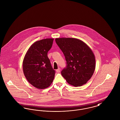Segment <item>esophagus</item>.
<instances>
[{
	"label": "esophagus",
	"instance_id": "1",
	"mask_svg": "<svg viewBox=\"0 0 120 120\" xmlns=\"http://www.w3.org/2000/svg\"><path fill=\"white\" fill-rule=\"evenodd\" d=\"M56 71L57 72V73L60 72V69L59 68H58L56 70Z\"/></svg>",
	"mask_w": 120,
	"mask_h": 120
}]
</instances>
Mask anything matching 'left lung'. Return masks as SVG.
Returning <instances> with one entry per match:
<instances>
[{
  "instance_id": "left-lung-1",
  "label": "left lung",
  "mask_w": 120,
  "mask_h": 120,
  "mask_svg": "<svg viewBox=\"0 0 120 120\" xmlns=\"http://www.w3.org/2000/svg\"><path fill=\"white\" fill-rule=\"evenodd\" d=\"M55 41L67 61L66 67L61 71L62 76L75 87L86 84L95 68V58L91 49L77 39L56 38Z\"/></svg>"
}]
</instances>
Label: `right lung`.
I'll return each mask as SVG.
<instances>
[{
	"mask_svg": "<svg viewBox=\"0 0 120 120\" xmlns=\"http://www.w3.org/2000/svg\"><path fill=\"white\" fill-rule=\"evenodd\" d=\"M53 40L45 39L36 41L30 47L23 59L24 74L29 82L37 89L48 88L54 78L55 71L47 56Z\"/></svg>",
	"mask_w": 120,
	"mask_h": 120,
	"instance_id": "1",
	"label": "right lung"
}]
</instances>
